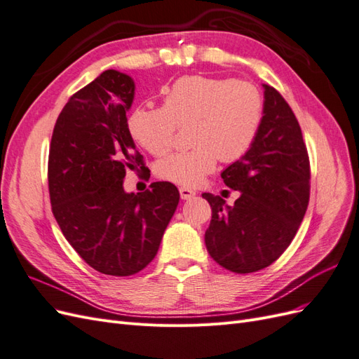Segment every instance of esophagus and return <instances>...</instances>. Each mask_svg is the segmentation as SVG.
I'll list each match as a JSON object with an SVG mask.
<instances>
[{"instance_id":"34e87169","label":"esophagus","mask_w":359,"mask_h":359,"mask_svg":"<svg viewBox=\"0 0 359 359\" xmlns=\"http://www.w3.org/2000/svg\"><path fill=\"white\" fill-rule=\"evenodd\" d=\"M180 194H181V199L189 201V199L196 196V191L189 189V187H180Z\"/></svg>"}]
</instances>
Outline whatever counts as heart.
<instances>
[{"instance_id":"obj_1","label":"heart","mask_w":359,"mask_h":359,"mask_svg":"<svg viewBox=\"0 0 359 359\" xmlns=\"http://www.w3.org/2000/svg\"><path fill=\"white\" fill-rule=\"evenodd\" d=\"M163 106L137 107L128 132L153 156H165L175 144L178 126H191L190 151L158 161V177L196 186L217 161H236L253 147L264 119V97L253 83L210 76H184L161 90Z\"/></svg>"}]
</instances>
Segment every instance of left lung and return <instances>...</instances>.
Wrapping results in <instances>:
<instances>
[{"label":"left lung","mask_w":359,"mask_h":359,"mask_svg":"<svg viewBox=\"0 0 359 359\" xmlns=\"http://www.w3.org/2000/svg\"><path fill=\"white\" fill-rule=\"evenodd\" d=\"M264 119L253 147L222 172L227 187L241 191L233 206L203 193L212 217L205 245L220 266L256 273L283 255L297 235L310 199V161L290 106L264 83Z\"/></svg>","instance_id":"1"}]
</instances>
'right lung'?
Masks as SVG:
<instances>
[{
    "instance_id": "obj_1",
    "label": "right lung",
    "mask_w": 359,
    "mask_h": 359,
    "mask_svg": "<svg viewBox=\"0 0 359 359\" xmlns=\"http://www.w3.org/2000/svg\"><path fill=\"white\" fill-rule=\"evenodd\" d=\"M135 81L106 70L62 107L53 127L48 181L52 212L86 264L106 276L142 271L158 252L180 202L168 181L127 193V169H145L128 132Z\"/></svg>"
}]
</instances>
